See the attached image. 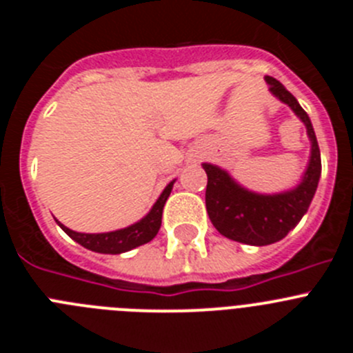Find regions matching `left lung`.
I'll list each match as a JSON object with an SVG mask.
<instances>
[{"label": "left lung", "instance_id": "8db88e82", "mask_svg": "<svg viewBox=\"0 0 353 353\" xmlns=\"http://www.w3.org/2000/svg\"><path fill=\"white\" fill-rule=\"evenodd\" d=\"M270 92L279 97L305 123L311 139L310 166L297 189L283 194L261 196L236 185L226 171L203 164L208 182L205 192L208 217L221 235L249 245H269L285 239L310 208L322 173V159L313 125L297 99L274 77H265Z\"/></svg>", "mask_w": 353, "mask_h": 353}]
</instances>
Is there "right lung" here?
Masks as SVG:
<instances>
[{
    "instance_id": "add662e5",
    "label": "right lung",
    "mask_w": 353,
    "mask_h": 353,
    "mask_svg": "<svg viewBox=\"0 0 353 353\" xmlns=\"http://www.w3.org/2000/svg\"><path fill=\"white\" fill-rule=\"evenodd\" d=\"M171 189H173V182L162 191L161 198L157 199V203L154 205V208L150 210V214L146 215V217H143L139 223L132 224V226L118 230V232L77 233L68 230V228L63 226L61 223L58 224H60L61 230H63L70 239H74L77 244L90 249V251L104 252V254H120V252L130 251V249L138 248V245L146 244V242H150V240L157 235L162 221V208H164V203H166Z\"/></svg>"
}]
</instances>
